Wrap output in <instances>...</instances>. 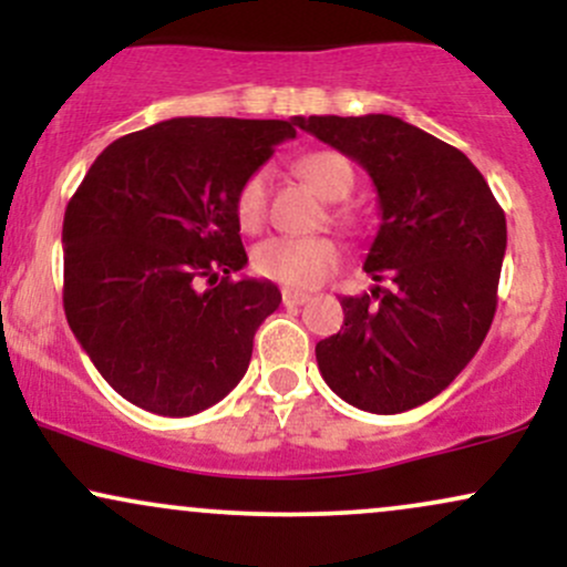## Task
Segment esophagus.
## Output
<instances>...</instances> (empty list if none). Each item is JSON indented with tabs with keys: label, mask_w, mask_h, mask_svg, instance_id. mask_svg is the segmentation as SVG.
<instances>
[{
	"label": "esophagus",
	"mask_w": 567,
	"mask_h": 567,
	"mask_svg": "<svg viewBox=\"0 0 567 567\" xmlns=\"http://www.w3.org/2000/svg\"><path fill=\"white\" fill-rule=\"evenodd\" d=\"M306 301H309V296H306V292L282 290V303H285V306H303Z\"/></svg>",
	"instance_id": "1"
}]
</instances>
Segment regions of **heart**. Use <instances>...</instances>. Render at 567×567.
<instances>
[{
	"mask_svg": "<svg viewBox=\"0 0 567 567\" xmlns=\"http://www.w3.org/2000/svg\"><path fill=\"white\" fill-rule=\"evenodd\" d=\"M296 173L320 194L322 199H347L354 188V171L351 162L338 152L303 154L296 162ZM239 226L247 231L258 229L266 213V173L256 171L247 175L234 199ZM336 220L349 224L343 210L336 213ZM341 264V247L333 237L315 234V237H269L252 247V269L258 277L271 279L288 290H311L322 285Z\"/></svg>",
	"mask_w": 567,
	"mask_h": 567,
	"instance_id": "b5f03b06",
	"label": "heart"
}]
</instances>
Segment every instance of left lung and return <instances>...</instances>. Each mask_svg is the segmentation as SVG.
I'll list each match as a JSON object with an SVG mask.
<instances>
[{
  "label": "left lung",
  "mask_w": 567,
  "mask_h": 567,
  "mask_svg": "<svg viewBox=\"0 0 567 567\" xmlns=\"http://www.w3.org/2000/svg\"><path fill=\"white\" fill-rule=\"evenodd\" d=\"M298 127L360 162L381 207L365 271L386 288L341 298V330L317 343L322 379L368 413L424 405L491 330L504 210L464 152L396 116H309Z\"/></svg>",
  "instance_id": "1"
}]
</instances>
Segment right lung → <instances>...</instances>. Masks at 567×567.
<instances>
[{"instance_id": "1", "label": "right lung", "mask_w": 567, "mask_h": 567, "mask_svg": "<svg viewBox=\"0 0 567 567\" xmlns=\"http://www.w3.org/2000/svg\"><path fill=\"white\" fill-rule=\"evenodd\" d=\"M301 116H178L122 135L63 216V309L97 373L157 415H194L243 381L279 296L247 264L239 186Z\"/></svg>"}]
</instances>
